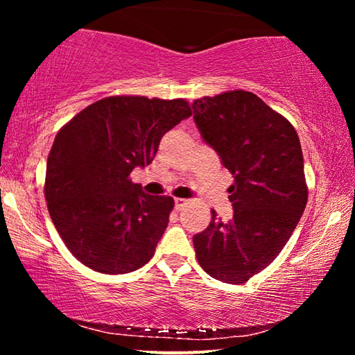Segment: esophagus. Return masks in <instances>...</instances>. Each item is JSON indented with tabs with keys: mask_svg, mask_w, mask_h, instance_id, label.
I'll use <instances>...</instances> for the list:
<instances>
[{
	"mask_svg": "<svg viewBox=\"0 0 355 355\" xmlns=\"http://www.w3.org/2000/svg\"><path fill=\"white\" fill-rule=\"evenodd\" d=\"M186 203H188V200H186V199H180V197H178V199H175V208H177V209H182V208L186 205Z\"/></svg>",
	"mask_w": 355,
	"mask_h": 355,
	"instance_id": "obj_1",
	"label": "esophagus"
}]
</instances>
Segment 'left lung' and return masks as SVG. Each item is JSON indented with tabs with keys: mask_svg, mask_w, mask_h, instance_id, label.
Here are the masks:
<instances>
[{
	"mask_svg": "<svg viewBox=\"0 0 355 355\" xmlns=\"http://www.w3.org/2000/svg\"><path fill=\"white\" fill-rule=\"evenodd\" d=\"M194 122L235 182L228 188L233 219L213 209L192 238L197 261L213 279L244 284L280 254L307 205L299 136L255 94L230 91L192 103Z\"/></svg>",
	"mask_w": 355,
	"mask_h": 355,
	"instance_id": "obj_1",
	"label": "left lung"
}]
</instances>
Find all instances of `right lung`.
I'll return each mask as SVG.
<instances>
[{
	"label": "right lung",
	"mask_w": 355,
	"mask_h": 355,
	"mask_svg": "<svg viewBox=\"0 0 355 355\" xmlns=\"http://www.w3.org/2000/svg\"><path fill=\"white\" fill-rule=\"evenodd\" d=\"M191 107L183 98L106 97L65 123L46 161L45 199L67 249L87 268L127 274L144 266L163 236L173 199L130 180Z\"/></svg>",
	"instance_id": "add662e5"
}]
</instances>
